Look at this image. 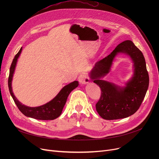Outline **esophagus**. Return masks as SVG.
I'll list each match as a JSON object with an SVG mask.
<instances>
[{"label":"esophagus","instance_id":"obj_1","mask_svg":"<svg viewBox=\"0 0 159 159\" xmlns=\"http://www.w3.org/2000/svg\"><path fill=\"white\" fill-rule=\"evenodd\" d=\"M78 80L80 82V84L82 85H85L89 82V77H88L86 75L84 74H80L79 77H78Z\"/></svg>","mask_w":159,"mask_h":159}]
</instances>
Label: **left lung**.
<instances>
[{
  "mask_svg": "<svg viewBox=\"0 0 159 159\" xmlns=\"http://www.w3.org/2000/svg\"><path fill=\"white\" fill-rule=\"evenodd\" d=\"M127 54L133 62L134 73L125 87H120L102 79L111 70L115 57ZM89 77L101 89L96 110L106 120L126 118L134 114L143 102L149 86V75L144 57L131 40H125L103 59L98 61L89 73Z\"/></svg>",
  "mask_w": 159,
  "mask_h": 159,
  "instance_id": "8db88e82",
  "label": "left lung"
}]
</instances>
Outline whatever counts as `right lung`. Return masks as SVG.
Returning a JSON list of instances; mask_svg holds the SVG:
<instances>
[{
  "label": "right lung",
  "instance_id": "obj_1",
  "mask_svg": "<svg viewBox=\"0 0 159 159\" xmlns=\"http://www.w3.org/2000/svg\"><path fill=\"white\" fill-rule=\"evenodd\" d=\"M22 49V48L20 49L19 52L15 56L10 67L9 78H8V87H9L10 94L19 110L25 116L38 120H54L61 115L68 95L71 92V91L79 86V82L73 81L63 87L55 97L44 105L38 107H29L22 104L14 95L11 87V82L15 67L18 58L21 53Z\"/></svg>",
  "mask_w": 159,
  "mask_h": 159
}]
</instances>
